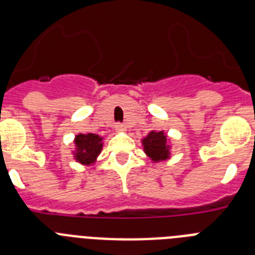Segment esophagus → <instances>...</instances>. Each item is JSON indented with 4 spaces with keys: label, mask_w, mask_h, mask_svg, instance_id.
<instances>
[{
    "label": "esophagus",
    "mask_w": 255,
    "mask_h": 255,
    "mask_svg": "<svg viewBox=\"0 0 255 255\" xmlns=\"http://www.w3.org/2000/svg\"><path fill=\"white\" fill-rule=\"evenodd\" d=\"M115 129H116V131H124V130H126V126L124 124H117Z\"/></svg>",
    "instance_id": "obj_1"
}]
</instances>
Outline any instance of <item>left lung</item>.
Wrapping results in <instances>:
<instances>
[{"label": "left lung", "instance_id": "1", "mask_svg": "<svg viewBox=\"0 0 255 255\" xmlns=\"http://www.w3.org/2000/svg\"><path fill=\"white\" fill-rule=\"evenodd\" d=\"M145 154L153 162L166 161L170 158V144L167 135L163 131H150L141 140Z\"/></svg>", "mask_w": 255, "mask_h": 255}]
</instances>
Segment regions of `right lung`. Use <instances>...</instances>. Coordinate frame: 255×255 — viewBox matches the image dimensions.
Instances as JSON below:
<instances>
[{"instance_id":"obj_1","label":"right lung","mask_w":255,"mask_h":255,"mask_svg":"<svg viewBox=\"0 0 255 255\" xmlns=\"http://www.w3.org/2000/svg\"><path fill=\"white\" fill-rule=\"evenodd\" d=\"M102 136L92 134V132L78 134L74 139V144H75V150L73 152L74 158L84 166L93 164L102 150Z\"/></svg>"}]
</instances>
